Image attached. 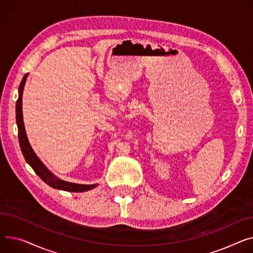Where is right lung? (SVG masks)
Instances as JSON below:
<instances>
[{
    "label": "right lung",
    "mask_w": 253,
    "mask_h": 253,
    "mask_svg": "<svg viewBox=\"0 0 253 253\" xmlns=\"http://www.w3.org/2000/svg\"><path fill=\"white\" fill-rule=\"evenodd\" d=\"M26 77L27 74H25L23 77L19 84V97L16 102V123L18 126V139H19V145L21 148L22 154L26 162L33 168L35 172L41 177V179L52 188L68 191V192H84V191L94 189L95 187H97V185H80V184L64 182L57 179V177H55L47 169V168L42 165V161L35 154L31 145L28 143L25 128H24V124H23V117H22V92H23V86H24L25 81H26Z\"/></svg>",
    "instance_id": "add662e5"
}]
</instances>
